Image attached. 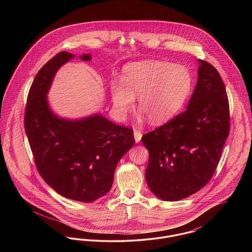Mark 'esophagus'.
Instances as JSON below:
<instances>
[{
	"label": "esophagus",
	"instance_id": "esophagus-1",
	"mask_svg": "<svg viewBox=\"0 0 252 252\" xmlns=\"http://www.w3.org/2000/svg\"><path fill=\"white\" fill-rule=\"evenodd\" d=\"M142 136H143V133L139 130H134V138H135V142L136 143H139L142 139Z\"/></svg>",
	"mask_w": 252,
	"mask_h": 252
}]
</instances>
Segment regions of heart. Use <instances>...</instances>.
Here are the masks:
<instances>
[{
	"instance_id": "b5f03b06",
	"label": "heart",
	"mask_w": 252,
	"mask_h": 252,
	"mask_svg": "<svg viewBox=\"0 0 252 252\" xmlns=\"http://www.w3.org/2000/svg\"><path fill=\"white\" fill-rule=\"evenodd\" d=\"M192 76L182 65L161 60L133 62L125 67L122 80L113 79L110 94L115 113L125 119L138 96V107L151 123L176 114L192 93Z\"/></svg>"
}]
</instances>
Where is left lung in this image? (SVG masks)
<instances>
[{
	"mask_svg": "<svg viewBox=\"0 0 252 252\" xmlns=\"http://www.w3.org/2000/svg\"><path fill=\"white\" fill-rule=\"evenodd\" d=\"M187 109L144 134L146 183L158 198L177 201L199 191L215 174L229 133V105L219 72L199 60Z\"/></svg>",
	"mask_w": 252,
	"mask_h": 252,
	"instance_id": "8db88e82",
	"label": "left lung"
}]
</instances>
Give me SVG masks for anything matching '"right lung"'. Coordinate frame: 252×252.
<instances>
[{"label":"right lung","mask_w":252,"mask_h":252,"mask_svg":"<svg viewBox=\"0 0 252 252\" xmlns=\"http://www.w3.org/2000/svg\"><path fill=\"white\" fill-rule=\"evenodd\" d=\"M73 55L60 52L38 71L29 90L24 128L36 169L61 195L92 202L110 190L116 165L135 144L133 129L101 115L79 121L57 117L46 94L60 67ZM92 60L90 55L79 57Z\"/></svg>","instance_id":"1"}]
</instances>
